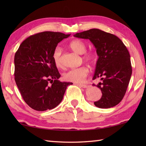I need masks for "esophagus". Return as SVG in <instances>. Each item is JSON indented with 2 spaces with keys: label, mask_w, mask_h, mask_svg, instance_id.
Instances as JSON below:
<instances>
[{
  "label": "esophagus",
  "mask_w": 146,
  "mask_h": 146,
  "mask_svg": "<svg viewBox=\"0 0 146 146\" xmlns=\"http://www.w3.org/2000/svg\"><path fill=\"white\" fill-rule=\"evenodd\" d=\"M76 85H77L78 86H80V87H82V88H86V86H87V85H86L80 84V83H76Z\"/></svg>",
  "instance_id": "34e87169"
}]
</instances>
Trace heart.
<instances>
[{
  "mask_svg": "<svg viewBox=\"0 0 146 146\" xmlns=\"http://www.w3.org/2000/svg\"><path fill=\"white\" fill-rule=\"evenodd\" d=\"M70 47L73 51L78 54H83V60L88 63H94L96 60V54L94 51H86V45L80 39H75L70 43ZM63 49L60 47H56L54 49L52 58L56 66L62 67L61 56ZM88 68L86 66H81L71 69L63 74V78L68 82L74 83L82 82L88 73Z\"/></svg>",
  "mask_w": 146,
  "mask_h": 146,
  "instance_id": "1",
  "label": "heart"
}]
</instances>
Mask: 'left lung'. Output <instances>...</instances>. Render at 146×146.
I'll return each instance as SVG.
<instances>
[{"instance_id":"obj_1","label":"left lung","mask_w":146,"mask_h":146,"mask_svg":"<svg viewBox=\"0 0 146 146\" xmlns=\"http://www.w3.org/2000/svg\"><path fill=\"white\" fill-rule=\"evenodd\" d=\"M74 36L89 39L97 49L98 59L93 80H102L96 86L101 90L102 96L94 102L95 105L101 108L115 106L124 97L132 75L131 59L126 46L116 36L98 29L76 33Z\"/></svg>"}]
</instances>
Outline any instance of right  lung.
Returning a JSON list of instances; mask_svg holds the SVG:
<instances>
[{"label":"right lung","mask_w":146,"mask_h":146,"mask_svg":"<svg viewBox=\"0 0 146 146\" xmlns=\"http://www.w3.org/2000/svg\"><path fill=\"white\" fill-rule=\"evenodd\" d=\"M70 35L44 31L21 43L14 56V79L24 100L37 111L51 110L61 103L70 82H61L52 54Z\"/></svg>","instance_id":"1"}]
</instances>
